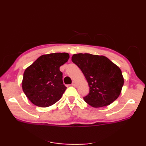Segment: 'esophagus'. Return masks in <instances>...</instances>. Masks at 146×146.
I'll return each instance as SVG.
<instances>
[{"label": "esophagus", "mask_w": 146, "mask_h": 146, "mask_svg": "<svg viewBox=\"0 0 146 146\" xmlns=\"http://www.w3.org/2000/svg\"><path fill=\"white\" fill-rule=\"evenodd\" d=\"M71 85L74 86H76V82H72V84H71Z\"/></svg>", "instance_id": "obj_1"}]
</instances>
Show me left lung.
<instances>
[{
    "instance_id": "8db88e82",
    "label": "left lung",
    "mask_w": 146,
    "mask_h": 146,
    "mask_svg": "<svg viewBox=\"0 0 146 146\" xmlns=\"http://www.w3.org/2000/svg\"><path fill=\"white\" fill-rule=\"evenodd\" d=\"M71 60L80 68L88 85L89 94L83 97L93 107L107 106L120 95L124 83L119 66L104 56L88 53L73 54Z\"/></svg>"
}]
</instances>
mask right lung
<instances>
[{
  "label": "right lung",
  "instance_id": "right-lung-1",
  "mask_svg": "<svg viewBox=\"0 0 146 146\" xmlns=\"http://www.w3.org/2000/svg\"><path fill=\"white\" fill-rule=\"evenodd\" d=\"M66 52L42 55L24 73L22 87L29 100L36 106L48 107L61 98L66 89L60 67L68 61Z\"/></svg>",
  "mask_w": 146,
  "mask_h": 146
}]
</instances>
